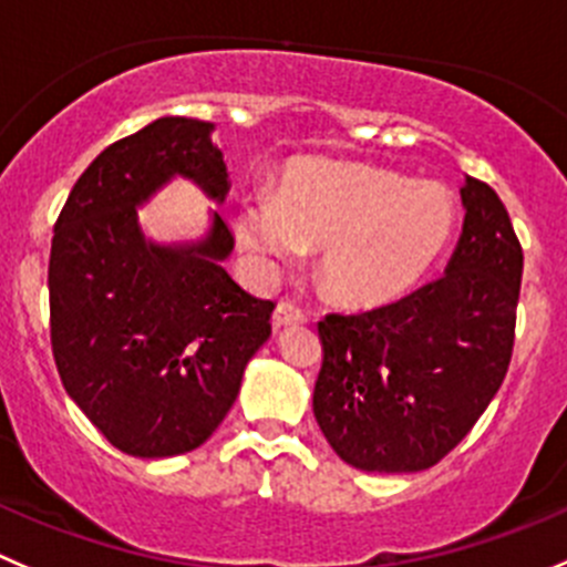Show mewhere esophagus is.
Listing matches in <instances>:
<instances>
[{
    "label": "esophagus",
    "mask_w": 567,
    "mask_h": 567,
    "mask_svg": "<svg viewBox=\"0 0 567 567\" xmlns=\"http://www.w3.org/2000/svg\"><path fill=\"white\" fill-rule=\"evenodd\" d=\"M300 322H306V311L300 309V306L289 303V300H280V303L275 306V315H272V326L275 328L300 326Z\"/></svg>",
    "instance_id": "esophagus-1"
}]
</instances>
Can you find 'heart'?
Here are the masks:
<instances>
[{"instance_id": "b5f03b06", "label": "heart", "mask_w": 567, "mask_h": 567, "mask_svg": "<svg viewBox=\"0 0 567 567\" xmlns=\"http://www.w3.org/2000/svg\"><path fill=\"white\" fill-rule=\"evenodd\" d=\"M449 192L355 161L303 158L284 169L278 194L245 199L236 239L258 264L320 256L326 295L350 309L398 300L423 278L454 234Z\"/></svg>"}]
</instances>
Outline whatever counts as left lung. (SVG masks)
Returning a JSON list of instances; mask_svg holds the SVG:
<instances>
[{
  "label": "left lung",
  "instance_id": "8db88e82",
  "mask_svg": "<svg viewBox=\"0 0 567 567\" xmlns=\"http://www.w3.org/2000/svg\"><path fill=\"white\" fill-rule=\"evenodd\" d=\"M465 223L445 275L395 303L317 322L315 417L368 473H417L467 436L509 370L523 250L504 203L465 177Z\"/></svg>",
  "mask_w": 567,
  "mask_h": 567
}]
</instances>
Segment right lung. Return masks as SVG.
Here are the masks:
<instances>
[{
    "label": "right lung",
    "instance_id": "obj_1",
    "mask_svg": "<svg viewBox=\"0 0 567 567\" xmlns=\"http://www.w3.org/2000/svg\"><path fill=\"white\" fill-rule=\"evenodd\" d=\"M212 131L164 116L113 142L78 177L52 236L58 373L113 449L142 460L199 449L272 333V300L225 272L234 234L219 214L194 245H155L138 225L136 208L175 175L223 203L230 183Z\"/></svg>",
    "mask_w": 567,
    "mask_h": 567
}]
</instances>
